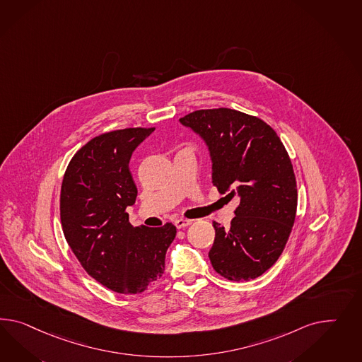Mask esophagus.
I'll use <instances>...</instances> for the list:
<instances>
[{"label": "esophagus", "instance_id": "34e87169", "mask_svg": "<svg viewBox=\"0 0 362 362\" xmlns=\"http://www.w3.org/2000/svg\"><path fill=\"white\" fill-rule=\"evenodd\" d=\"M191 224H192V221H191V220H187V218H177V220H175V226L177 229L186 228V226Z\"/></svg>", "mask_w": 362, "mask_h": 362}]
</instances>
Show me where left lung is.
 Listing matches in <instances>:
<instances>
[{
    "label": "left lung",
    "instance_id": "8db88e82",
    "mask_svg": "<svg viewBox=\"0 0 362 362\" xmlns=\"http://www.w3.org/2000/svg\"><path fill=\"white\" fill-rule=\"evenodd\" d=\"M179 121L204 139L218 192L240 199L229 228L214 221L211 264L229 281L255 279L276 262L293 229L291 159L273 127L235 109H202Z\"/></svg>",
    "mask_w": 362,
    "mask_h": 362
}]
</instances>
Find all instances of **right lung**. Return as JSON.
Instances as JSON below:
<instances>
[{"instance_id": "add662e5", "label": "right lung", "mask_w": 362, "mask_h": 362, "mask_svg": "<svg viewBox=\"0 0 362 362\" xmlns=\"http://www.w3.org/2000/svg\"><path fill=\"white\" fill-rule=\"evenodd\" d=\"M154 127H129L92 138L71 159L60 191L63 233L80 264L98 284L141 293L165 272L176 228L129 223L137 197L129 170L133 151Z\"/></svg>"}]
</instances>
